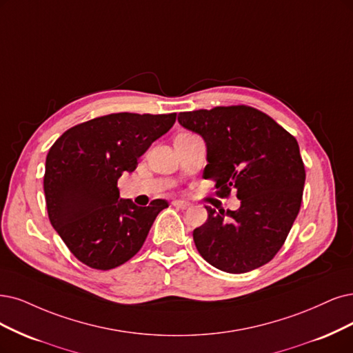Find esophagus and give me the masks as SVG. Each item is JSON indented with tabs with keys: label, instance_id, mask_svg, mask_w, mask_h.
<instances>
[{
	"label": "esophagus",
	"instance_id": "obj_1",
	"mask_svg": "<svg viewBox=\"0 0 353 353\" xmlns=\"http://www.w3.org/2000/svg\"><path fill=\"white\" fill-rule=\"evenodd\" d=\"M172 205L173 206H176V208H179V210H188V208L190 206V203L189 202H186V201H173L172 202Z\"/></svg>",
	"mask_w": 353,
	"mask_h": 353
}]
</instances>
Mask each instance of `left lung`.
I'll list each match as a JSON object with an SVG mask.
<instances>
[{
	"label": "left lung",
	"instance_id": "1",
	"mask_svg": "<svg viewBox=\"0 0 353 353\" xmlns=\"http://www.w3.org/2000/svg\"><path fill=\"white\" fill-rule=\"evenodd\" d=\"M179 123L206 143L203 179L216 181V194L237 192V211H208L193 231L208 263L228 273L266 265L285 243L299 212L305 168L296 139L270 116L249 106L181 112Z\"/></svg>",
	"mask_w": 353,
	"mask_h": 353
}]
</instances>
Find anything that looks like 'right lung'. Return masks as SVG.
I'll list each match as a JSON object with an SVG mask.
<instances>
[{
	"instance_id": "1",
	"label": "right lung",
	"mask_w": 353,
	"mask_h": 353,
	"mask_svg": "<svg viewBox=\"0 0 353 353\" xmlns=\"http://www.w3.org/2000/svg\"><path fill=\"white\" fill-rule=\"evenodd\" d=\"M174 122L176 113H112L72 126L50 147L43 177L49 221L84 265L109 270L128 262L168 206L121 199L117 180Z\"/></svg>"
}]
</instances>
